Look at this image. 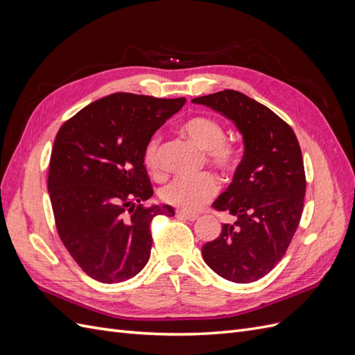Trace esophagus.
<instances>
[{"instance_id":"obj_1","label":"esophagus","mask_w":355,"mask_h":355,"mask_svg":"<svg viewBox=\"0 0 355 355\" xmlns=\"http://www.w3.org/2000/svg\"><path fill=\"white\" fill-rule=\"evenodd\" d=\"M176 213H178V216L188 219V220H197L198 219V214H196V213H189V211H185V210H178Z\"/></svg>"}]
</instances>
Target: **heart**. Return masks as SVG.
I'll list each match as a JSON object with an SVG mask.
<instances>
[{
    "label": "heart",
    "mask_w": 355,
    "mask_h": 355,
    "mask_svg": "<svg viewBox=\"0 0 355 355\" xmlns=\"http://www.w3.org/2000/svg\"><path fill=\"white\" fill-rule=\"evenodd\" d=\"M180 130L200 145L209 163L225 176H231L239 170L241 148L234 137L225 136L223 124L209 115H194L180 124ZM144 166L149 173L159 176L161 166V137L154 135L144 149ZM219 191V182L213 173L204 171L200 175H180L171 179L159 189L164 202L184 210H198L207 204Z\"/></svg>",
    "instance_id": "heart-1"
}]
</instances>
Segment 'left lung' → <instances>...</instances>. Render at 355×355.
Returning <instances> with one entry per match:
<instances>
[{"label": "left lung", "instance_id": "left-lung-1", "mask_svg": "<svg viewBox=\"0 0 355 355\" xmlns=\"http://www.w3.org/2000/svg\"><path fill=\"white\" fill-rule=\"evenodd\" d=\"M235 123L244 139V157L232 184L213 209L235 216L219 237L202 245V257L218 275L252 283L283 259L304 210L306 178L297 137L265 105L235 90L192 99Z\"/></svg>", "mask_w": 355, "mask_h": 355}]
</instances>
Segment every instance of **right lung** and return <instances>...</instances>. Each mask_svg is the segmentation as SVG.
Returning a JSON list of instances; mask_svg holds the SVG:
<instances>
[{
	"label": "right lung",
	"instance_id": "1",
	"mask_svg": "<svg viewBox=\"0 0 355 355\" xmlns=\"http://www.w3.org/2000/svg\"><path fill=\"white\" fill-rule=\"evenodd\" d=\"M187 99L114 93L63 123L53 145L49 192L56 230L73 261L105 284L128 280L149 261L151 222L170 206L154 194L144 149Z\"/></svg>",
	"mask_w": 355,
	"mask_h": 355
}]
</instances>
